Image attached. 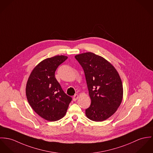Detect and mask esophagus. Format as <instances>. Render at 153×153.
I'll return each instance as SVG.
<instances>
[{
  "label": "esophagus",
  "instance_id": "1",
  "mask_svg": "<svg viewBox=\"0 0 153 153\" xmlns=\"http://www.w3.org/2000/svg\"><path fill=\"white\" fill-rule=\"evenodd\" d=\"M79 98V95L78 94H75L74 96H73V101H76Z\"/></svg>",
  "mask_w": 153,
  "mask_h": 153
}]
</instances>
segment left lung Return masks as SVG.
I'll return each instance as SVG.
<instances>
[{
	"label": "left lung",
	"mask_w": 153,
	"mask_h": 153,
	"mask_svg": "<svg viewBox=\"0 0 153 153\" xmlns=\"http://www.w3.org/2000/svg\"><path fill=\"white\" fill-rule=\"evenodd\" d=\"M83 68L91 105L85 110L88 119L102 121L111 117L122 102L123 88L119 73L105 59L93 53L75 56Z\"/></svg>",
	"instance_id": "left-lung-1"
}]
</instances>
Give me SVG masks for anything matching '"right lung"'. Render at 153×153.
I'll return each instance as SVG.
<instances>
[{"mask_svg": "<svg viewBox=\"0 0 153 153\" xmlns=\"http://www.w3.org/2000/svg\"><path fill=\"white\" fill-rule=\"evenodd\" d=\"M67 59L61 55L42 61L32 70L26 84L29 104L38 115L50 121L63 118L72 100L62 90L54 75L59 66Z\"/></svg>", "mask_w": 153, "mask_h": 153, "instance_id": "right-lung-1", "label": "right lung"}]
</instances>
